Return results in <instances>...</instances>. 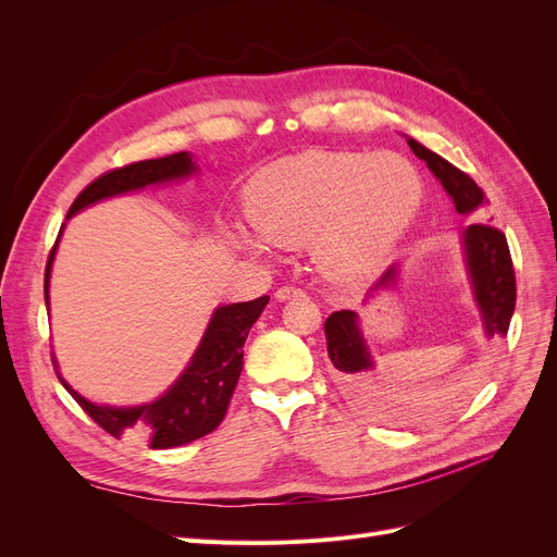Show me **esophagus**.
<instances>
[{"mask_svg": "<svg viewBox=\"0 0 557 557\" xmlns=\"http://www.w3.org/2000/svg\"><path fill=\"white\" fill-rule=\"evenodd\" d=\"M295 297H305V293H301V288H295V285H281V288L276 290V299H278V301L295 299Z\"/></svg>", "mask_w": 557, "mask_h": 557, "instance_id": "1", "label": "esophagus"}]
</instances>
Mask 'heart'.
Instances as JSON below:
<instances>
[{
    "label": "heart",
    "instance_id": "obj_1",
    "mask_svg": "<svg viewBox=\"0 0 557 557\" xmlns=\"http://www.w3.org/2000/svg\"><path fill=\"white\" fill-rule=\"evenodd\" d=\"M423 205V181L397 153L309 150L262 170L248 190V218L274 246H313L334 281H358L391 256ZM250 250L267 246L242 237Z\"/></svg>",
    "mask_w": 557,
    "mask_h": 557
}]
</instances>
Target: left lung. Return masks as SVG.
Wrapping results in <instances>:
<instances>
[{
	"mask_svg": "<svg viewBox=\"0 0 557 557\" xmlns=\"http://www.w3.org/2000/svg\"><path fill=\"white\" fill-rule=\"evenodd\" d=\"M409 146L420 160H425L430 172L442 181L458 213H471L483 205L485 193L458 166L413 139H409ZM462 244L469 276L474 283V295L483 313L485 334H507L516 307V274L507 237L495 225L474 223L465 230ZM393 276L395 267L387 269L379 285L393 281ZM325 339L330 360L344 385L352 395H362L369 385V372H372L374 362L367 352L356 311H334L325 320Z\"/></svg>",
	"mask_w": 557,
	"mask_h": 557,
	"instance_id": "1",
	"label": "left lung"
}]
</instances>
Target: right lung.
<instances>
[{"mask_svg": "<svg viewBox=\"0 0 557 557\" xmlns=\"http://www.w3.org/2000/svg\"><path fill=\"white\" fill-rule=\"evenodd\" d=\"M193 172L195 164L188 153H174L156 160H141L117 166V170H111L88 183L74 199L66 218L104 197L139 190L150 183L181 178ZM55 246L50 248V256L46 262V305L50 262H53ZM267 301L269 297L262 295L252 301H239V305L215 309L205 339H201L195 358L185 367L181 379L160 399L146 404V407H97V404L74 393L72 387L62 381L58 369L55 374L66 391L74 395L78 407L111 436L137 434L141 440H146L150 448H174L190 444L223 423L232 393L234 387H237L244 367V342L252 323H256L260 313L264 311Z\"/></svg>", "mask_w": 557, "mask_h": 557, "instance_id": "1", "label": "right lung"}]
</instances>
